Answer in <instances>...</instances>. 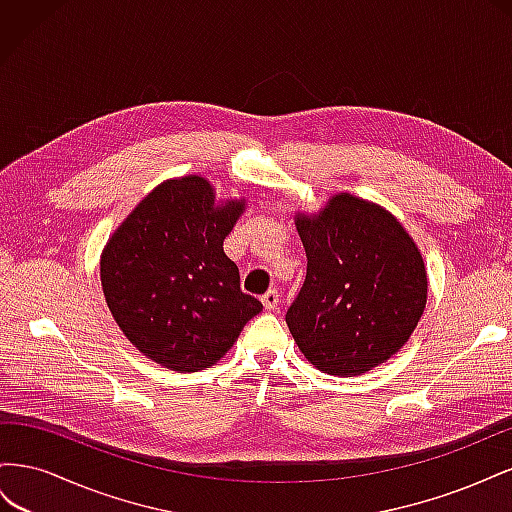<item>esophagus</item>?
<instances>
[{"instance_id":"34e87169","label":"esophagus","mask_w":512,"mask_h":512,"mask_svg":"<svg viewBox=\"0 0 512 512\" xmlns=\"http://www.w3.org/2000/svg\"><path fill=\"white\" fill-rule=\"evenodd\" d=\"M262 305H265L267 312H273V309L277 307V303H280V294H277V290H269L262 294Z\"/></svg>"}]
</instances>
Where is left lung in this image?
I'll use <instances>...</instances> for the list:
<instances>
[{
	"label": "left lung",
	"instance_id": "8db88e82",
	"mask_svg": "<svg viewBox=\"0 0 512 512\" xmlns=\"http://www.w3.org/2000/svg\"><path fill=\"white\" fill-rule=\"evenodd\" d=\"M305 284L286 324L305 359L331 376H361L397 354L427 303L425 262L391 211L350 192L294 215Z\"/></svg>",
	"mask_w": 512,
	"mask_h": 512
}]
</instances>
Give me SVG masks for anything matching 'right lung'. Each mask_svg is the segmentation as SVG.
<instances>
[{
  "label": "right lung",
  "mask_w": 512,
  "mask_h": 512,
  "mask_svg": "<svg viewBox=\"0 0 512 512\" xmlns=\"http://www.w3.org/2000/svg\"><path fill=\"white\" fill-rule=\"evenodd\" d=\"M245 198H215L200 175L162 181L106 241L100 282L128 342L173 371L218 363L262 303L241 292L224 239Z\"/></svg>",
  "instance_id": "obj_1"
}]
</instances>
